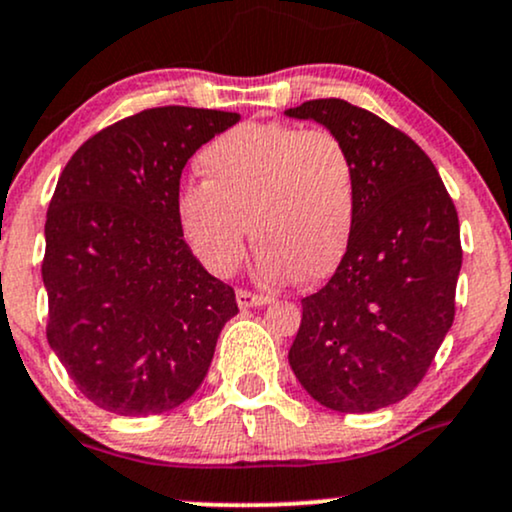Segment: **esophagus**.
<instances>
[{"label": "esophagus", "instance_id": "obj_1", "mask_svg": "<svg viewBox=\"0 0 512 512\" xmlns=\"http://www.w3.org/2000/svg\"><path fill=\"white\" fill-rule=\"evenodd\" d=\"M236 301L240 308H260V305H267L269 298L267 296H260V293H252V291H245V289H238L236 291Z\"/></svg>", "mask_w": 512, "mask_h": 512}]
</instances>
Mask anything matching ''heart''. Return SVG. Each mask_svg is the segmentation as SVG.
Masks as SVG:
<instances>
[{"instance_id":"1","label":"heart","mask_w":512,"mask_h":512,"mask_svg":"<svg viewBox=\"0 0 512 512\" xmlns=\"http://www.w3.org/2000/svg\"><path fill=\"white\" fill-rule=\"evenodd\" d=\"M199 166L207 182L180 187L175 216L207 272H236L248 228L264 284L325 279L342 262L354 231L356 168L332 132L243 122L211 139Z\"/></svg>"}]
</instances>
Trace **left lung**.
Masks as SVG:
<instances>
[{"mask_svg": "<svg viewBox=\"0 0 512 512\" xmlns=\"http://www.w3.org/2000/svg\"><path fill=\"white\" fill-rule=\"evenodd\" d=\"M286 115L330 129L356 168L349 248L327 286L301 301L291 370L327 409L390 407L421 383L455 320V204L421 146L378 115L342 98Z\"/></svg>", "mask_w": 512, "mask_h": 512, "instance_id": "obj_1", "label": "left lung"}]
</instances>
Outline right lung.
<instances>
[{"instance_id":"1","label":"right lung","mask_w":512,"mask_h":512,"mask_svg":"<svg viewBox=\"0 0 512 512\" xmlns=\"http://www.w3.org/2000/svg\"><path fill=\"white\" fill-rule=\"evenodd\" d=\"M240 120L151 108L69 158L45 221L48 342L96 407L151 416L197 392L236 293L182 238L175 197L192 154Z\"/></svg>"}]
</instances>
